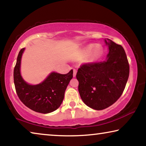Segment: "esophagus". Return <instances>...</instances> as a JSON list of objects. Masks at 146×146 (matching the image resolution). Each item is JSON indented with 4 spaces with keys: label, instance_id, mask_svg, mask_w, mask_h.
Segmentation results:
<instances>
[{
    "label": "esophagus",
    "instance_id": "obj_1",
    "mask_svg": "<svg viewBox=\"0 0 146 146\" xmlns=\"http://www.w3.org/2000/svg\"><path fill=\"white\" fill-rule=\"evenodd\" d=\"M76 72H77V71H76L75 69H73V77H75L76 76Z\"/></svg>",
    "mask_w": 146,
    "mask_h": 146
}]
</instances>
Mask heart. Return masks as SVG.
Listing matches in <instances>:
<instances>
[{"label":"heart","instance_id":"1","mask_svg":"<svg viewBox=\"0 0 146 146\" xmlns=\"http://www.w3.org/2000/svg\"><path fill=\"white\" fill-rule=\"evenodd\" d=\"M93 50V56L95 58H98L102 55V49H101L100 47L96 46L95 44H90V45H88L84 49V53L86 54H89Z\"/></svg>","mask_w":146,"mask_h":146}]
</instances>
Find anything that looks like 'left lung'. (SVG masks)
I'll list each match as a JSON object with an SVG mask.
<instances>
[{
  "label": "left lung",
  "instance_id": "obj_1",
  "mask_svg": "<svg viewBox=\"0 0 146 146\" xmlns=\"http://www.w3.org/2000/svg\"><path fill=\"white\" fill-rule=\"evenodd\" d=\"M105 42L110 51L107 59L82 64L76 75L81 98L96 110L110 107L120 97L129 75V62L123 47L109 38Z\"/></svg>",
  "mask_w": 146,
  "mask_h": 146
}]
</instances>
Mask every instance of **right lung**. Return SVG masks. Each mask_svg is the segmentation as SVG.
Here are the masks:
<instances>
[{
    "instance_id": "add662e5",
    "label": "right lung",
    "mask_w": 146,
    "mask_h": 146,
    "mask_svg": "<svg viewBox=\"0 0 146 146\" xmlns=\"http://www.w3.org/2000/svg\"><path fill=\"white\" fill-rule=\"evenodd\" d=\"M24 48L21 49L14 68L13 79L16 93L26 107L41 113L53 112L60 107L64 93L71 79L73 70L65 75L53 72L43 82L29 85L24 81L20 73L21 60Z\"/></svg>"
}]
</instances>
